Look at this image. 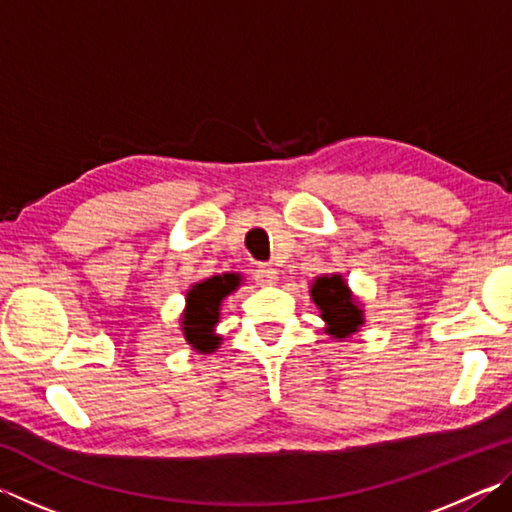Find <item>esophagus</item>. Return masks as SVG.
Returning a JSON list of instances; mask_svg holds the SVG:
<instances>
[{"instance_id": "esophagus-1", "label": "esophagus", "mask_w": 512, "mask_h": 512, "mask_svg": "<svg viewBox=\"0 0 512 512\" xmlns=\"http://www.w3.org/2000/svg\"><path fill=\"white\" fill-rule=\"evenodd\" d=\"M255 280L257 284H262V287H275L277 284V271L273 266H257L255 268Z\"/></svg>"}]
</instances>
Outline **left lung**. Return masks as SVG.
Instances as JSON below:
<instances>
[{
    "instance_id": "1",
    "label": "left lung",
    "mask_w": 512,
    "mask_h": 512,
    "mask_svg": "<svg viewBox=\"0 0 512 512\" xmlns=\"http://www.w3.org/2000/svg\"><path fill=\"white\" fill-rule=\"evenodd\" d=\"M309 296L325 320V334L336 341L352 339L366 325L363 302L354 296L341 273L318 275L309 287Z\"/></svg>"
}]
</instances>
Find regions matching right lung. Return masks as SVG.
<instances>
[{
  "label": "right lung",
  "instance_id": "1",
  "mask_svg": "<svg viewBox=\"0 0 512 512\" xmlns=\"http://www.w3.org/2000/svg\"><path fill=\"white\" fill-rule=\"evenodd\" d=\"M241 287L239 273H223L194 282L185 293V309L180 314V332L185 343L198 354H214L223 343L216 334L223 300Z\"/></svg>",
  "mask_w": 512,
  "mask_h": 512
}]
</instances>
